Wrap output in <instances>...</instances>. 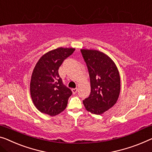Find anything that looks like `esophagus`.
Wrapping results in <instances>:
<instances>
[{"instance_id":"34e87169","label":"esophagus","mask_w":152,"mask_h":152,"mask_svg":"<svg viewBox=\"0 0 152 152\" xmlns=\"http://www.w3.org/2000/svg\"><path fill=\"white\" fill-rule=\"evenodd\" d=\"M72 93H73L74 94H76V93H77V91H78V89H77V88H74V89H72Z\"/></svg>"}]
</instances>
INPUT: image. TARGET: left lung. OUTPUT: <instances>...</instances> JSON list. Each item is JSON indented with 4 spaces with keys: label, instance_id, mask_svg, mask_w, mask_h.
<instances>
[{
    "label": "left lung",
    "instance_id": "left-lung-1",
    "mask_svg": "<svg viewBox=\"0 0 152 152\" xmlns=\"http://www.w3.org/2000/svg\"><path fill=\"white\" fill-rule=\"evenodd\" d=\"M91 83V94L83 101L87 110L101 115L118 99L121 85L116 65L109 56L95 50L81 49Z\"/></svg>",
    "mask_w": 152,
    "mask_h": 152
}]
</instances>
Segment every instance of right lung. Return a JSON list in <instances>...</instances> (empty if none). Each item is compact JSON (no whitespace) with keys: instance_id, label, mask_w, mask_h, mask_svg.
<instances>
[{"instance_id":"obj_1","label":"right lung","mask_w":152,"mask_h":152,"mask_svg":"<svg viewBox=\"0 0 152 152\" xmlns=\"http://www.w3.org/2000/svg\"><path fill=\"white\" fill-rule=\"evenodd\" d=\"M74 50L71 48H58L44 54L36 64L30 91L34 104L40 112L54 116L66 108L72 92L63 85L58 68Z\"/></svg>"}]
</instances>
